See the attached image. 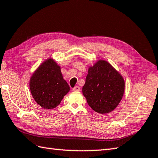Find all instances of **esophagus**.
<instances>
[{
    "label": "esophagus",
    "instance_id": "esophagus-1",
    "mask_svg": "<svg viewBox=\"0 0 158 158\" xmlns=\"http://www.w3.org/2000/svg\"><path fill=\"white\" fill-rule=\"evenodd\" d=\"M73 91H74V92L80 91V87H79V86H75V88H73Z\"/></svg>",
    "mask_w": 158,
    "mask_h": 158
}]
</instances>
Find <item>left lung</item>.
I'll return each mask as SVG.
<instances>
[{
	"mask_svg": "<svg viewBox=\"0 0 158 158\" xmlns=\"http://www.w3.org/2000/svg\"><path fill=\"white\" fill-rule=\"evenodd\" d=\"M125 80L107 61L98 60L88 67L83 94L96 112L108 114L118 106L125 92Z\"/></svg>",
	"mask_w": 158,
	"mask_h": 158,
	"instance_id": "8db88e82",
	"label": "left lung"
}]
</instances>
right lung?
<instances>
[{
	"label": "right lung",
	"mask_w": 158,
	"mask_h": 158,
	"mask_svg": "<svg viewBox=\"0 0 158 158\" xmlns=\"http://www.w3.org/2000/svg\"><path fill=\"white\" fill-rule=\"evenodd\" d=\"M29 88L33 99L46 110L59 106L70 91L60 66L51 57L46 59L34 71L29 80Z\"/></svg>",
	"instance_id": "obj_1"
}]
</instances>
